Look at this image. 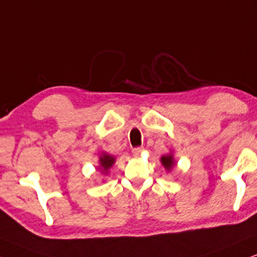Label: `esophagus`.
I'll return each instance as SVG.
<instances>
[{
	"instance_id": "1",
	"label": "esophagus",
	"mask_w": 257,
	"mask_h": 257,
	"mask_svg": "<svg viewBox=\"0 0 257 257\" xmlns=\"http://www.w3.org/2000/svg\"><path fill=\"white\" fill-rule=\"evenodd\" d=\"M133 155H134V157H139L140 154H141L142 152H144V147H138V148H134L133 149Z\"/></svg>"
}]
</instances>
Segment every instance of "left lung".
I'll return each mask as SVG.
<instances>
[{"label":"left lung","instance_id":"left-lung-1","mask_svg":"<svg viewBox=\"0 0 257 257\" xmlns=\"http://www.w3.org/2000/svg\"><path fill=\"white\" fill-rule=\"evenodd\" d=\"M160 161H161L162 166L165 167V170H166L167 172H171L172 168H173L175 166V164H177V161L174 160L173 152H170L166 155H162Z\"/></svg>","mask_w":257,"mask_h":257}]
</instances>
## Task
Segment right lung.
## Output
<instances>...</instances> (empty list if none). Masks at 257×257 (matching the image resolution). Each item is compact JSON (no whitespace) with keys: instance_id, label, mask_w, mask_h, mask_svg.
<instances>
[{"instance_id":"obj_1","label":"right lung","mask_w":257,"mask_h":257,"mask_svg":"<svg viewBox=\"0 0 257 257\" xmlns=\"http://www.w3.org/2000/svg\"><path fill=\"white\" fill-rule=\"evenodd\" d=\"M116 162V158L112 155L108 154L106 152H102L99 154V160H98V168L100 173L103 175H106L109 173V170L113 166V164Z\"/></svg>"}]
</instances>
